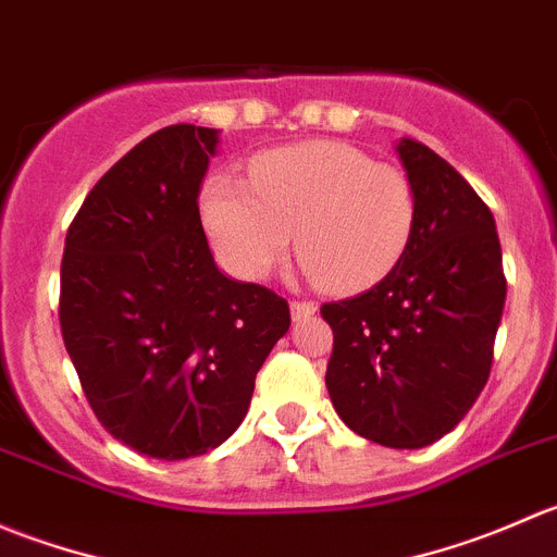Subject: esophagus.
<instances>
[{"instance_id":"esophagus-1","label":"esophagus","mask_w":557,"mask_h":557,"mask_svg":"<svg viewBox=\"0 0 557 557\" xmlns=\"http://www.w3.org/2000/svg\"><path fill=\"white\" fill-rule=\"evenodd\" d=\"M314 312H318V305H314V301H290V318H294L296 323L310 320Z\"/></svg>"}]
</instances>
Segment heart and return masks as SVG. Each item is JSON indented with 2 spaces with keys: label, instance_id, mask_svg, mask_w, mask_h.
I'll list each match as a JSON object with an SVG mask.
<instances>
[{
  "label": "heart",
  "instance_id": "obj_1",
  "mask_svg": "<svg viewBox=\"0 0 557 557\" xmlns=\"http://www.w3.org/2000/svg\"><path fill=\"white\" fill-rule=\"evenodd\" d=\"M201 215L223 261L243 280H267L290 245L325 288L352 294L396 269L414 232L407 174L345 143H305L258 156L250 185L215 174Z\"/></svg>",
  "mask_w": 557,
  "mask_h": 557
}]
</instances>
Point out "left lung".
Masks as SVG:
<instances>
[{
    "label": "left lung",
    "instance_id": "1",
    "mask_svg": "<svg viewBox=\"0 0 557 557\" xmlns=\"http://www.w3.org/2000/svg\"><path fill=\"white\" fill-rule=\"evenodd\" d=\"M414 190L407 252L367 294L323 305L325 387L347 429L393 450L434 445L487 383L507 280L496 221L442 156L401 137Z\"/></svg>",
    "mask_w": 557,
    "mask_h": 557
}]
</instances>
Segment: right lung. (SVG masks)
Masks as SVG:
<instances>
[{
  "label": "right lung",
  "instance_id": "add662e5",
  "mask_svg": "<svg viewBox=\"0 0 557 557\" xmlns=\"http://www.w3.org/2000/svg\"><path fill=\"white\" fill-rule=\"evenodd\" d=\"M218 128L177 123L94 185L61 261V334L99 423L132 450H215L250 409L288 301L218 269L199 194Z\"/></svg>",
  "mask_w": 557,
  "mask_h": 557
}]
</instances>
